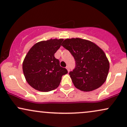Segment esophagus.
I'll list each match as a JSON object with an SVG mask.
<instances>
[{
    "label": "esophagus",
    "instance_id": "34e87169",
    "mask_svg": "<svg viewBox=\"0 0 127 127\" xmlns=\"http://www.w3.org/2000/svg\"><path fill=\"white\" fill-rule=\"evenodd\" d=\"M66 69L67 70H68V72L69 71V66H66Z\"/></svg>",
    "mask_w": 127,
    "mask_h": 127
}]
</instances>
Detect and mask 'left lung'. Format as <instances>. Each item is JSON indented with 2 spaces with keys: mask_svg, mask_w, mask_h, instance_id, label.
Instances as JSON below:
<instances>
[{
  "mask_svg": "<svg viewBox=\"0 0 127 127\" xmlns=\"http://www.w3.org/2000/svg\"><path fill=\"white\" fill-rule=\"evenodd\" d=\"M62 46L70 52L75 61V67L69 74L76 88L91 91L104 84L108 74L109 63L99 47L81 38L66 39Z\"/></svg>",
  "mask_w": 127,
  "mask_h": 127,
  "instance_id": "obj_1",
  "label": "left lung"
}]
</instances>
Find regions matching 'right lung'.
Here are the masks:
<instances>
[{
	"label": "right lung",
	"instance_id": "obj_1",
	"mask_svg": "<svg viewBox=\"0 0 127 127\" xmlns=\"http://www.w3.org/2000/svg\"><path fill=\"white\" fill-rule=\"evenodd\" d=\"M63 39L41 41L33 46L23 62V72L28 84L42 92L57 88L62 76L68 73L59 65L54 55L61 46Z\"/></svg>",
	"mask_w": 127,
	"mask_h": 127
}]
</instances>
